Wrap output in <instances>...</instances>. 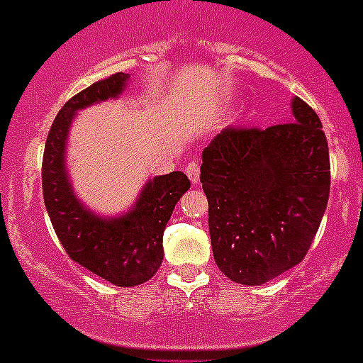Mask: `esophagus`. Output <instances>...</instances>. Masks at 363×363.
Masks as SVG:
<instances>
[{
  "mask_svg": "<svg viewBox=\"0 0 363 363\" xmlns=\"http://www.w3.org/2000/svg\"><path fill=\"white\" fill-rule=\"evenodd\" d=\"M185 172H187L189 179H191L192 184H198L199 182V164L196 162V160H191V162H189Z\"/></svg>",
  "mask_w": 363,
  "mask_h": 363,
  "instance_id": "34e87169",
  "label": "esophagus"
}]
</instances>
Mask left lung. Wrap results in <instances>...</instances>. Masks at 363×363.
<instances>
[{
  "mask_svg": "<svg viewBox=\"0 0 363 363\" xmlns=\"http://www.w3.org/2000/svg\"><path fill=\"white\" fill-rule=\"evenodd\" d=\"M294 122L223 129L205 147L199 179L219 270L264 284L304 259L329 199V149L320 118L295 97Z\"/></svg>",
  "mask_w": 363,
  "mask_h": 363,
  "instance_id": "8db88e82",
  "label": "left lung"
}]
</instances>
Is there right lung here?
<instances>
[{
  "instance_id": "1",
  "label": "right lung",
  "mask_w": 363,
  "mask_h": 363,
  "mask_svg": "<svg viewBox=\"0 0 363 363\" xmlns=\"http://www.w3.org/2000/svg\"><path fill=\"white\" fill-rule=\"evenodd\" d=\"M129 75L113 73L69 99L57 113L43 155V198L53 230L69 259L116 286L149 281L164 259V230L174 205L191 187L184 172L152 178L135 207L122 218L102 219L81 205L65 169V147L79 109L118 97Z\"/></svg>"
}]
</instances>
